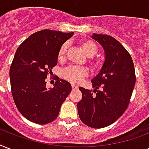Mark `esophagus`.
Segmentation results:
<instances>
[{"label": "esophagus", "instance_id": "34e87169", "mask_svg": "<svg viewBox=\"0 0 149 149\" xmlns=\"http://www.w3.org/2000/svg\"><path fill=\"white\" fill-rule=\"evenodd\" d=\"M72 90H77V89H78V87H77V85L72 84Z\"/></svg>", "mask_w": 149, "mask_h": 149}]
</instances>
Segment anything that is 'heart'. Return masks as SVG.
I'll list each match as a JSON object with an SVG mask.
<instances>
[{
	"instance_id": "b5f03b06",
	"label": "heart",
	"mask_w": 149,
	"mask_h": 149,
	"mask_svg": "<svg viewBox=\"0 0 149 149\" xmlns=\"http://www.w3.org/2000/svg\"><path fill=\"white\" fill-rule=\"evenodd\" d=\"M68 44H63L60 47L58 51V57L59 59H62L65 57V54L66 53ZM81 47L85 52V54L87 56H94L97 52V45L90 40H84L81 41ZM91 64L95 69H97L100 66L99 61L97 60H91ZM87 75V70L86 68L81 66H76V65H70L65 68L63 72L62 76L65 79L69 80L73 84H79L84 78Z\"/></svg>"
}]
</instances>
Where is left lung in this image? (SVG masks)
I'll return each instance as SVG.
<instances>
[{
    "label": "left lung",
    "mask_w": 149,
    "mask_h": 149,
    "mask_svg": "<svg viewBox=\"0 0 149 149\" xmlns=\"http://www.w3.org/2000/svg\"><path fill=\"white\" fill-rule=\"evenodd\" d=\"M91 37L102 46L105 59L99 73L91 79L95 95L79 88L82 99L77 103V110L85 125L103 128L116 122L126 111L136 77L130 54L117 40L105 34L94 33Z\"/></svg>",
    "instance_id": "8db88e82"
}]
</instances>
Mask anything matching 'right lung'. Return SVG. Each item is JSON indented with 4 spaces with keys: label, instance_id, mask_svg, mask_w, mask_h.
I'll use <instances>...</instances> for the list:
<instances>
[{
    "label": "right lung",
    "instance_id": "add662e5",
    "mask_svg": "<svg viewBox=\"0 0 149 149\" xmlns=\"http://www.w3.org/2000/svg\"><path fill=\"white\" fill-rule=\"evenodd\" d=\"M73 34L40 30L30 35L15 52L9 72L11 94L17 109L31 122L54 121L72 90L70 83L58 77L54 87L47 89L45 79L58 63L61 46Z\"/></svg>",
    "mask_w": 149,
    "mask_h": 149
}]
</instances>
